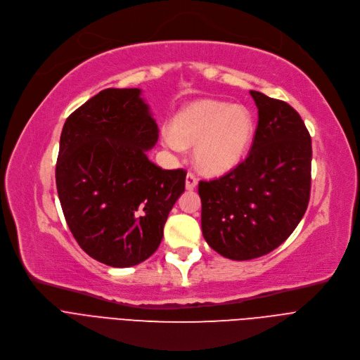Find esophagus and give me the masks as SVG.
I'll list each match as a JSON object with an SVG mask.
<instances>
[{
	"label": "esophagus",
	"instance_id": "34e87169",
	"mask_svg": "<svg viewBox=\"0 0 360 360\" xmlns=\"http://www.w3.org/2000/svg\"><path fill=\"white\" fill-rule=\"evenodd\" d=\"M197 182H198V179H197V176L194 175V174H188L186 175V179H185V186H186V190H194V188L197 186Z\"/></svg>",
	"mask_w": 360,
	"mask_h": 360
}]
</instances>
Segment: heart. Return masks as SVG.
Segmentation results:
<instances>
[{"label": "heart", "instance_id": "1", "mask_svg": "<svg viewBox=\"0 0 360 360\" xmlns=\"http://www.w3.org/2000/svg\"><path fill=\"white\" fill-rule=\"evenodd\" d=\"M254 134V121L247 108L228 102L200 99L182 108L172 121V129H163V147L182 153L194 147L198 169L209 175H221L233 169Z\"/></svg>", "mask_w": 360, "mask_h": 360}]
</instances>
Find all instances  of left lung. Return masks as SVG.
Listing matches in <instances>:
<instances>
[{
    "label": "left lung",
    "instance_id": "8db88e82",
    "mask_svg": "<svg viewBox=\"0 0 360 360\" xmlns=\"http://www.w3.org/2000/svg\"><path fill=\"white\" fill-rule=\"evenodd\" d=\"M258 125L250 155L213 181H200L202 236L220 255L245 261L285 242L311 194V136L286 102L251 90Z\"/></svg>",
    "mask_w": 360,
    "mask_h": 360
}]
</instances>
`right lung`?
I'll return each mask as SVG.
<instances>
[{
    "label": "right lung",
    "instance_id": "add662e5",
    "mask_svg": "<svg viewBox=\"0 0 360 360\" xmlns=\"http://www.w3.org/2000/svg\"><path fill=\"white\" fill-rule=\"evenodd\" d=\"M159 128L140 89H105L67 118L55 179L82 250L110 267L147 259L185 191L184 169L165 170L147 151Z\"/></svg>",
    "mask_w": 360,
    "mask_h": 360
}]
</instances>
